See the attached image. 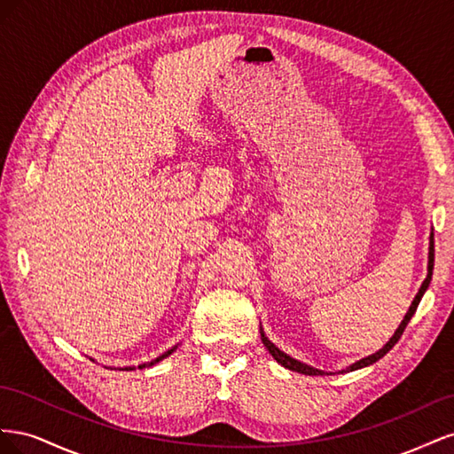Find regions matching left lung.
<instances>
[{"mask_svg": "<svg viewBox=\"0 0 454 454\" xmlns=\"http://www.w3.org/2000/svg\"><path fill=\"white\" fill-rule=\"evenodd\" d=\"M432 270H434V232L430 235V248H428V274H426V278H424V282H422V286H420V290H419V294L415 295L413 303H411L409 310L405 312L402 324L397 325V329L394 332V335L390 337V340H388L387 345H384L382 348H379L375 354H369V356H365V358H362V360H358V362H354V364H352V365H348L347 369H340L339 373H348V371H356V369L367 367V365H371V364L379 362V360L382 358V356L387 354V352H390V348L395 345L397 340H400V337H402V333H403V329L407 327L409 320L413 318V314L417 312V307H419V303H420L422 295L426 294V290H428L430 280H432ZM259 333H261V340H263V345L267 347L269 354H270L272 358L277 360L280 365H284L286 369L297 371V373H303V375H332V371H329V373H327V371H322V369H316V367H312V365H307V364H303V362H299V360L292 358L290 354L282 352L277 345H274V342H270V340H269V337H267V335H265V332H263V327L259 329Z\"/></svg>", "mask_w": 454, "mask_h": 454, "instance_id": "8db88e82", "label": "left lung"}]
</instances>
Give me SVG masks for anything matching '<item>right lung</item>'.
Listing matches in <instances>:
<instances>
[{
    "label": "right lung",
    "mask_w": 454,
    "mask_h": 454,
    "mask_svg": "<svg viewBox=\"0 0 454 454\" xmlns=\"http://www.w3.org/2000/svg\"><path fill=\"white\" fill-rule=\"evenodd\" d=\"M177 348V345L176 347H172L170 350H167V352H164V354H160L159 356V358H155V360H151V362H147V364H140L138 365V369H144V367H151V365H155V364H159V362H162L164 358H168V356L174 352ZM94 362V360H92ZM119 371H132V369H136V365H127V367H117Z\"/></svg>",
    "instance_id": "obj_1"
}]
</instances>
